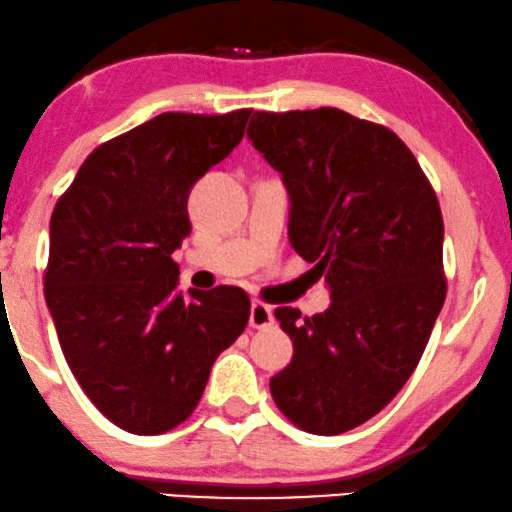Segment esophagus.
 Segmentation results:
<instances>
[{"mask_svg":"<svg viewBox=\"0 0 512 512\" xmlns=\"http://www.w3.org/2000/svg\"><path fill=\"white\" fill-rule=\"evenodd\" d=\"M250 326L252 328H267L274 326V309L264 302H252L250 304Z\"/></svg>","mask_w":512,"mask_h":512,"instance_id":"esophagus-1","label":"esophagus"}]
</instances>
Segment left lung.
Returning a JSON list of instances; mask_svg holds the SVG:
<instances>
[{
	"mask_svg": "<svg viewBox=\"0 0 512 512\" xmlns=\"http://www.w3.org/2000/svg\"><path fill=\"white\" fill-rule=\"evenodd\" d=\"M248 139L281 172L290 245L331 293L312 319L274 312L293 359L271 397L297 428L342 435L383 411L423 357L446 297L442 210L404 141L340 108L255 113Z\"/></svg>",
	"mask_w": 512,
	"mask_h": 512,
	"instance_id": "8db88e82",
	"label": "left lung"
}]
</instances>
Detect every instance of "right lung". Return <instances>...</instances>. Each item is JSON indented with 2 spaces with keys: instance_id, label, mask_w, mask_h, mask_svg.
<instances>
[{
  "instance_id": "add662e5",
  "label": "right lung",
  "mask_w": 512,
  "mask_h": 512,
  "mask_svg": "<svg viewBox=\"0 0 512 512\" xmlns=\"http://www.w3.org/2000/svg\"><path fill=\"white\" fill-rule=\"evenodd\" d=\"M250 113H163L129 129L84 160L51 215L44 297L63 357L132 435L184 423L248 323L243 290H177L172 252L191 234L193 184L241 144Z\"/></svg>"
}]
</instances>
